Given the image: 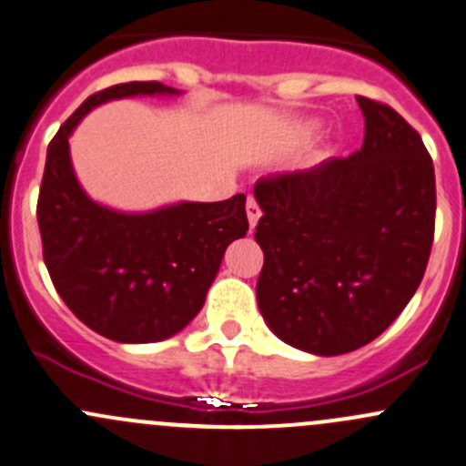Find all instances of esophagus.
<instances>
[{"label": "esophagus", "mask_w": 466, "mask_h": 466, "mask_svg": "<svg viewBox=\"0 0 466 466\" xmlns=\"http://www.w3.org/2000/svg\"><path fill=\"white\" fill-rule=\"evenodd\" d=\"M246 212H248L249 228L254 229V225H257V223H258V218H261V208H258V203H257V198H254V196H248Z\"/></svg>", "instance_id": "obj_1"}]
</instances>
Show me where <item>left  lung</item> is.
<instances>
[{
  "instance_id": "8db88e82",
  "label": "left lung",
  "mask_w": 466,
  "mask_h": 466,
  "mask_svg": "<svg viewBox=\"0 0 466 466\" xmlns=\"http://www.w3.org/2000/svg\"><path fill=\"white\" fill-rule=\"evenodd\" d=\"M364 145L349 158L263 176L257 301L274 335L315 355L380 337L410 301L435 232V171L393 106L357 96Z\"/></svg>"
}]
</instances>
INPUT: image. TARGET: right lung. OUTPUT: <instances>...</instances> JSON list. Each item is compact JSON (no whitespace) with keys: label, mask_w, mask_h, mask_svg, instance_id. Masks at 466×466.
Instances as JSON below:
<instances>
[{"label":"right lung","mask_w":466,"mask_h":466,"mask_svg":"<svg viewBox=\"0 0 466 466\" xmlns=\"http://www.w3.org/2000/svg\"><path fill=\"white\" fill-rule=\"evenodd\" d=\"M178 93L160 82H125L86 97L48 143L37 225L57 295L106 339L149 344L183 330L203 308L225 248L246 237V196L120 214L82 192L68 136L93 106L129 96Z\"/></svg>","instance_id":"1"}]
</instances>
